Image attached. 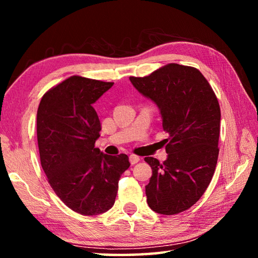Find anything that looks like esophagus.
<instances>
[{"instance_id":"obj_1","label":"esophagus","mask_w":258,"mask_h":258,"mask_svg":"<svg viewBox=\"0 0 258 258\" xmlns=\"http://www.w3.org/2000/svg\"><path fill=\"white\" fill-rule=\"evenodd\" d=\"M140 160H141V158L138 155H134V154L130 155V162H131V164H132V165H134V164H136V163H139Z\"/></svg>"}]
</instances>
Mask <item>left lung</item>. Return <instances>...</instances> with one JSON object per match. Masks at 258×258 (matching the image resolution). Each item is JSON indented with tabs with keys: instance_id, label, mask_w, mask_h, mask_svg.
I'll list each match as a JSON object with an SVG mask.
<instances>
[{
	"instance_id": "obj_1",
	"label": "left lung",
	"mask_w": 258,
	"mask_h": 258,
	"mask_svg": "<svg viewBox=\"0 0 258 258\" xmlns=\"http://www.w3.org/2000/svg\"><path fill=\"white\" fill-rule=\"evenodd\" d=\"M141 94L160 108L167 160L145 157L152 177L147 204L163 215L188 210L205 193L218 157L221 108L199 70L171 63L144 78H130Z\"/></svg>"
}]
</instances>
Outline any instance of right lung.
Instances as JSON below:
<instances>
[{
    "label": "right lung",
    "instance_id": "add662e5",
    "mask_svg": "<svg viewBox=\"0 0 258 258\" xmlns=\"http://www.w3.org/2000/svg\"><path fill=\"white\" fill-rule=\"evenodd\" d=\"M114 83L71 76L48 90L36 115L41 165L55 194L86 216L105 213L115 203L128 156L103 154L95 147L101 123L93 104Z\"/></svg>",
    "mask_w": 258,
    "mask_h": 258
}]
</instances>
